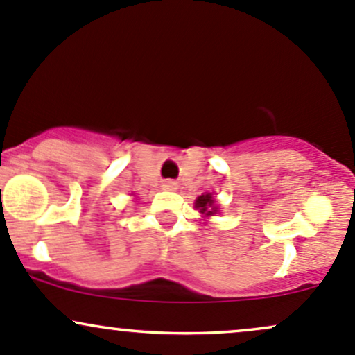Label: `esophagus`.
I'll list each match as a JSON object with an SVG mask.
<instances>
[{
    "mask_svg": "<svg viewBox=\"0 0 355 355\" xmlns=\"http://www.w3.org/2000/svg\"><path fill=\"white\" fill-rule=\"evenodd\" d=\"M162 188L167 189V191H174L178 188V182L173 181V179H166V181H162Z\"/></svg>",
    "mask_w": 355,
    "mask_h": 355,
    "instance_id": "esophagus-1",
    "label": "esophagus"
}]
</instances>
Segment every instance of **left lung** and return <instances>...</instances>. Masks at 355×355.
Masks as SVG:
<instances>
[{"label": "left lung", "instance_id": "left-lung-1", "mask_svg": "<svg viewBox=\"0 0 355 355\" xmlns=\"http://www.w3.org/2000/svg\"><path fill=\"white\" fill-rule=\"evenodd\" d=\"M194 208L200 209V213H203L205 216H213L216 211H218V207L215 203V198H213L211 193H205L201 196H198L196 203H194Z\"/></svg>", "mask_w": 355, "mask_h": 355}]
</instances>
